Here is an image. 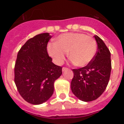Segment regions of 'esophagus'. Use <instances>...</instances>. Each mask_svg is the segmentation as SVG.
Here are the masks:
<instances>
[{
    "mask_svg": "<svg viewBox=\"0 0 124 124\" xmlns=\"http://www.w3.org/2000/svg\"><path fill=\"white\" fill-rule=\"evenodd\" d=\"M67 69H68V68H66V67H63V68H62V71H65V70H67Z\"/></svg>",
    "mask_w": 124,
    "mask_h": 124,
    "instance_id": "34e87169",
    "label": "esophagus"
}]
</instances>
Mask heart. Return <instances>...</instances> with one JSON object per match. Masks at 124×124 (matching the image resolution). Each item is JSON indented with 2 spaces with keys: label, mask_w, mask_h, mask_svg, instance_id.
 <instances>
[{
  "label": "heart",
  "mask_w": 124,
  "mask_h": 124,
  "mask_svg": "<svg viewBox=\"0 0 124 124\" xmlns=\"http://www.w3.org/2000/svg\"><path fill=\"white\" fill-rule=\"evenodd\" d=\"M50 55L57 64L63 63L70 52L72 63L78 67L87 65L97 53V42L92 37L82 33H66L60 35L57 41L48 44Z\"/></svg>",
  "instance_id": "b5f03b06"
}]
</instances>
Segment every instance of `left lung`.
<instances>
[{
	"label": "left lung",
	"mask_w": 124,
	"mask_h": 124,
	"mask_svg": "<svg viewBox=\"0 0 124 124\" xmlns=\"http://www.w3.org/2000/svg\"><path fill=\"white\" fill-rule=\"evenodd\" d=\"M94 37L98 46L94 58L85 67L72 70L71 91L78 99L86 102L97 99L104 92L112 70L109 50L99 37Z\"/></svg>",
	"instance_id": "left-lung-1"
}]
</instances>
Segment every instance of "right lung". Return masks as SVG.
<instances>
[{"mask_svg":"<svg viewBox=\"0 0 124 124\" xmlns=\"http://www.w3.org/2000/svg\"><path fill=\"white\" fill-rule=\"evenodd\" d=\"M51 38L48 33L37 35L27 40L17 54L15 83L22 98L32 104H41L52 97L54 81L62 73V67L54 64L47 53Z\"/></svg>","mask_w":124,"mask_h":124,"instance_id":"add662e5","label":"right lung"}]
</instances>
